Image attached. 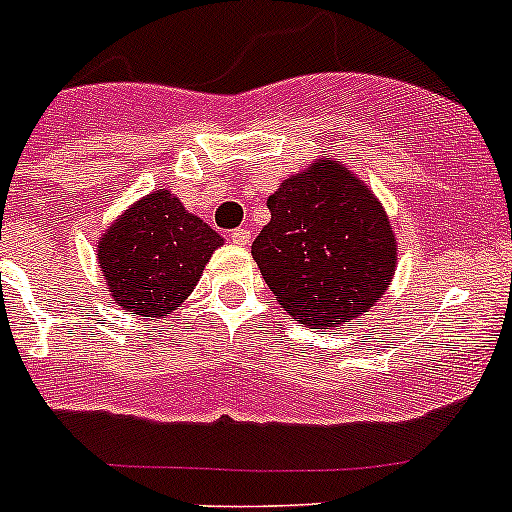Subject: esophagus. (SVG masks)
<instances>
[{"label": "esophagus", "instance_id": "esophagus-1", "mask_svg": "<svg viewBox=\"0 0 512 512\" xmlns=\"http://www.w3.org/2000/svg\"><path fill=\"white\" fill-rule=\"evenodd\" d=\"M227 237H230L232 242H235V245H250V230H247V227H237V230H230L227 232Z\"/></svg>", "mask_w": 512, "mask_h": 512}]
</instances>
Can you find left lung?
<instances>
[{"label":"left lung","mask_w":512,"mask_h":512,"mask_svg":"<svg viewBox=\"0 0 512 512\" xmlns=\"http://www.w3.org/2000/svg\"><path fill=\"white\" fill-rule=\"evenodd\" d=\"M267 208L252 257L294 322L324 329L374 307L394 275L396 240L356 175L322 160L285 180Z\"/></svg>","instance_id":"1"}]
</instances>
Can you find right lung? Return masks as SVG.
<instances>
[{
  "instance_id": "1",
  "label": "right lung",
  "mask_w": 512,
  "mask_h": 512,
  "mask_svg": "<svg viewBox=\"0 0 512 512\" xmlns=\"http://www.w3.org/2000/svg\"><path fill=\"white\" fill-rule=\"evenodd\" d=\"M223 237L190 215L168 190L138 200L98 242V265L113 302L138 317L178 307Z\"/></svg>"
}]
</instances>
